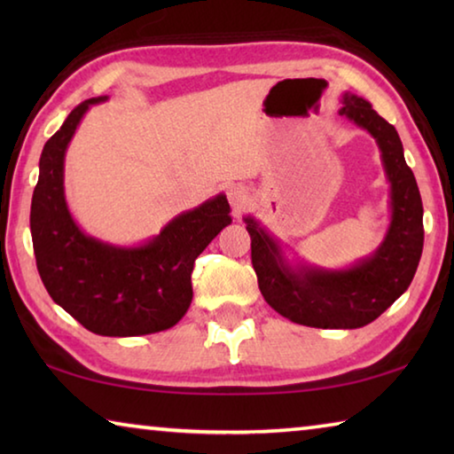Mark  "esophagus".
I'll return each instance as SVG.
<instances>
[{
	"label": "esophagus",
	"mask_w": 454,
	"mask_h": 454,
	"mask_svg": "<svg viewBox=\"0 0 454 454\" xmlns=\"http://www.w3.org/2000/svg\"><path fill=\"white\" fill-rule=\"evenodd\" d=\"M228 200L230 204H232L234 212L240 214L244 210V206L248 204V192H246L240 184H234V186L228 188Z\"/></svg>",
	"instance_id": "esophagus-1"
}]
</instances>
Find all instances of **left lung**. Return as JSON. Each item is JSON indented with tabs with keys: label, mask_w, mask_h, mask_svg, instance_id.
Returning a JSON list of instances; mask_svg holds the SVG:
<instances>
[{
	"label": "left lung",
	"mask_w": 454,
	"mask_h": 454,
	"mask_svg": "<svg viewBox=\"0 0 454 454\" xmlns=\"http://www.w3.org/2000/svg\"><path fill=\"white\" fill-rule=\"evenodd\" d=\"M338 114L374 137L390 182L393 216L374 254L344 270L306 264L294 268L284 258L280 244L254 218H244L264 301L284 318L312 328H360L379 318L411 286L425 242L420 192L395 126L355 94L342 96Z\"/></svg>",
	"instance_id": "obj_1"
}]
</instances>
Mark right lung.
<instances>
[{
    "mask_svg": "<svg viewBox=\"0 0 454 454\" xmlns=\"http://www.w3.org/2000/svg\"><path fill=\"white\" fill-rule=\"evenodd\" d=\"M91 98L75 106L43 145L29 228L37 272L53 302L90 333L140 336L172 328L192 302L196 258L230 218V204L218 194L176 216L162 232L136 248H120L83 234L64 194V158Z\"/></svg>",
    "mask_w": 454,
    "mask_h": 454,
    "instance_id": "right-lung-1",
    "label": "right lung"
}]
</instances>
